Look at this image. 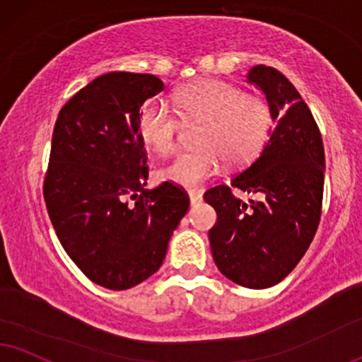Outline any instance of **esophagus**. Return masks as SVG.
Returning a JSON list of instances; mask_svg holds the SVG:
<instances>
[{
  "instance_id": "1",
  "label": "esophagus",
  "mask_w": 362,
  "mask_h": 362,
  "mask_svg": "<svg viewBox=\"0 0 362 362\" xmlns=\"http://www.w3.org/2000/svg\"><path fill=\"white\" fill-rule=\"evenodd\" d=\"M188 194H189L191 204H198V203L203 202V193H202V191L191 189V191H188Z\"/></svg>"
}]
</instances>
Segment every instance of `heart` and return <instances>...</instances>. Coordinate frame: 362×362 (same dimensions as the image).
Returning a JSON list of instances; mask_svg holds the SVG:
<instances>
[{"label":"heart","instance_id":"heart-1","mask_svg":"<svg viewBox=\"0 0 362 362\" xmlns=\"http://www.w3.org/2000/svg\"><path fill=\"white\" fill-rule=\"evenodd\" d=\"M174 112L182 122H199L193 149L180 151L159 168V177L180 186H198L220 171L223 159L242 164L262 149L270 129V107L223 80L204 78L174 93ZM171 109L146 102L139 114L144 144L166 154L176 144L180 120Z\"/></svg>","mask_w":362,"mask_h":362}]
</instances>
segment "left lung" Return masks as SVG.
<instances>
[{
	"mask_svg": "<svg viewBox=\"0 0 362 362\" xmlns=\"http://www.w3.org/2000/svg\"><path fill=\"white\" fill-rule=\"evenodd\" d=\"M247 82L260 88L274 127L252 164L204 193L218 220L209 230L213 260L231 282L269 288L297 267L317 231L325 156L310 109L279 70L255 65ZM231 187L259 196L248 204Z\"/></svg>",
	"mask_w": 362,
	"mask_h": 362,
	"instance_id": "obj_1",
	"label": "left lung"
}]
</instances>
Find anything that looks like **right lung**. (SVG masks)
<instances>
[{
  "mask_svg": "<svg viewBox=\"0 0 362 362\" xmlns=\"http://www.w3.org/2000/svg\"><path fill=\"white\" fill-rule=\"evenodd\" d=\"M163 88L149 74H104L62 107L53 129L48 216L69 257L100 287L126 290L156 274L189 208L171 182L146 189L139 114Z\"/></svg>",
  "mask_w": 362,
  "mask_h": 362,
  "instance_id": "1",
  "label": "right lung"
}]
</instances>
